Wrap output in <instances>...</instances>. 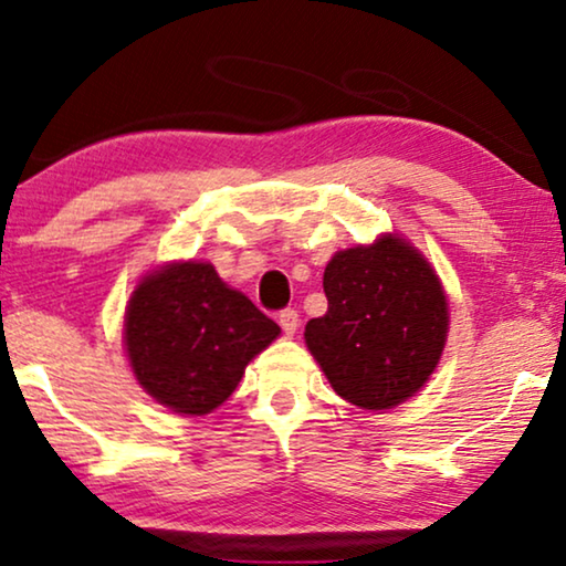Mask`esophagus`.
<instances>
[{"instance_id":"34e87169","label":"esophagus","mask_w":566,"mask_h":566,"mask_svg":"<svg viewBox=\"0 0 566 566\" xmlns=\"http://www.w3.org/2000/svg\"><path fill=\"white\" fill-rule=\"evenodd\" d=\"M277 322H281V327L285 335H293V332L298 329V312H293V308H283L281 314H277Z\"/></svg>"}]
</instances>
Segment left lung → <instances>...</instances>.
I'll return each instance as SVG.
<instances>
[{
    "mask_svg": "<svg viewBox=\"0 0 566 566\" xmlns=\"http://www.w3.org/2000/svg\"><path fill=\"white\" fill-rule=\"evenodd\" d=\"M324 293L327 314L306 324L304 339L332 389L370 412L415 397L448 339V298L424 254L381 234L327 262Z\"/></svg>",
    "mask_w": 566,
    "mask_h": 566,
    "instance_id": "obj_1",
    "label": "left lung"
}]
</instances>
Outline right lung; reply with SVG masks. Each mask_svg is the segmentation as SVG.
Returning <instances> with one entry per match:
<instances>
[{"mask_svg":"<svg viewBox=\"0 0 566 566\" xmlns=\"http://www.w3.org/2000/svg\"><path fill=\"white\" fill-rule=\"evenodd\" d=\"M281 327L211 262H169L130 293L123 343L136 381L175 415L203 417L242 381Z\"/></svg>","mask_w":566,"mask_h":566,"instance_id":"right-lung-1","label":"right lung"}]
</instances>
